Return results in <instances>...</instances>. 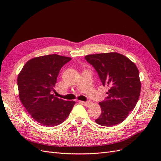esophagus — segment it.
Here are the masks:
<instances>
[{
  "label": "esophagus",
  "mask_w": 161,
  "mask_h": 161,
  "mask_svg": "<svg viewBox=\"0 0 161 161\" xmlns=\"http://www.w3.org/2000/svg\"><path fill=\"white\" fill-rule=\"evenodd\" d=\"M80 103L81 104H82V105H84L85 106H86V107H89L91 104V101H86V102L80 101Z\"/></svg>",
  "instance_id": "1"
}]
</instances>
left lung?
I'll return each instance as SVG.
<instances>
[{
    "mask_svg": "<svg viewBox=\"0 0 161 161\" xmlns=\"http://www.w3.org/2000/svg\"><path fill=\"white\" fill-rule=\"evenodd\" d=\"M98 72L103 85L109 86L108 97L99 103L101 114L97 124L111 127L122 122L138 101L141 82L137 66L129 58L117 52L85 56Z\"/></svg>",
    "mask_w": 161,
    "mask_h": 161,
    "instance_id": "8db88e82",
    "label": "left lung"
}]
</instances>
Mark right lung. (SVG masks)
<instances>
[{"instance_id":"1","label":"right lung","mask_w":161,"mask_h":161,"mask_svg":"<svg viewBox=\"0 0 161 161\" xmlns=\"http://www.w3.org/2000/svg\"><path fill=\"white\" fill-rule=\"evenodd\" d=\"M71 59L57 54L35 57L26 62L18 75L21 102L31 118L46 127L62 124L76 103L52 94L61 68Z\"/></svg>"}]
</instances>
